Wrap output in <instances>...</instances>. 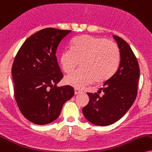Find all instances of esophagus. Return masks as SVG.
<instances>
[{
	"instance_id": "1",
	"label": "esophagus",
	"mask_w": 152,
	"mask_h": 152,
	"mask_svg": "<svg viewBox=\"0 0 152 152\" xmlns=\"http://www.w3.org/2000/svg\"><path fill=\"white\" fill-rule=\"evenodd\" d=\"M80 93H81V91H80V89H75V95L79 94Z\"/></svg>"
}]
</instances>
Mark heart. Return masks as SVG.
I'll use <instances>...</instances> for the list:
<instances>
[{
	"mask_svg": "<svg viewBox=\"0 0 152 152\" xmlns=\"http://www.w3.org/2000/svg\"><path fill=\"white\" fill-rule=\"evenodd\" d=\"M81 61L83 70L75 71L65 77L67 85L78 89L95 80L102 82L111 77L119 65V48L106 39L82 35L75 39L72 48L65 49L61 56L62 68L67 73L75 70Z\"/></svg>",
	"mask_w": 152,
	"mask_h": 152,
	"instance_id": "obj_1",
	"label": "heart"
}]
</instances>
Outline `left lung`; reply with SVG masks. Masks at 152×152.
I'll return each instance as SVG.
<instances>
[{
  "label": "left lung",
  "instance_id": "1",
  "mask_svg": "<svg viewBox=\"0 0 152 152\" xmlns=\"http://www.w3.org/2000/svg\"><path fill=\"white\" fill-rule=\"evenodd\" d=\"M120 49L121 62L111 77L104 82L102 96L87 93L89 102L82 113L90 123L106 126L118 121L133 104L137 94L140 67L135 56L128 43L114 35Z\"/></svg>",
  "mask_w": 152,
  "mask_h": 152
}]
</instances>
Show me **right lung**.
I'll list each match as a JSON object with an SVG mask.
<instances>
[{
	"label": "right lung",
	"mask_w": 152,
	"mask_h": 152,
	"mask_svg": "<svg viewBox=\"0 0 152 152\" xmlns=\"http://www.w3.org/2000/svg\"><path fill=\"white\" fill-rule=\"evenodd\" d=\"M70 32L43 29L26 39L15 58V98L22 115L34 124L46 125L57 119L63 104L75 94L70 85H56L63 77L56 50Z\"/></svg>",
	"instance_id": "1"
}]
</instances>
